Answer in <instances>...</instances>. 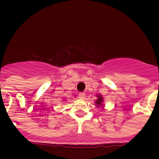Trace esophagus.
Returning <instances> with one entry per match:
<instances>
[{
	"instance_id": "1",
	"label": "esophagus",
	"mask_w": 159,
	"mask_h": 159,
	"mask_svg": "<svg viewBox=\"0 0 159 159\" xmlns=\"http://www.w3.org/2000/svg\"><path fill=\"white\" fill-rule=\"evenodd\" d=\"M78 97H79L80 99H84L85 98V94L84 93H79Z\"/></svg>"
}]
</instances>
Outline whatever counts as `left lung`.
I'll list each match as a JSON object with an SVG mask.
<instances>
[{
	"label": "left lung",
	"mask_w": 159,
	"mask_h": 159,
	"mask_svg": "<svg viewBox=\"0 0 159 159\" xmlns=\"http://www.w3.org/2000/svg\"><path fill=\"white\" fill-rule=\"evenodd\" d=\"M98 100L96 101V105H102V101H103V99H102V96H101V95H98Z\"/></svg>",
	"instance_id": "obj_1"
}]
</instances>
